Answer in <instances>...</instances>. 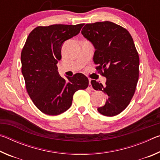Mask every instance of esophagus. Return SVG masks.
I'll use <instances>...</instances> for the list:
<instances>
[{
  "mask_svg": "<svg viewBox=\"0 0 160 160\" xmlns=\"http://www.w3.org/2000/svg\"><path fill=\"white\" fill-rule=\"evenodd\" d=\"M91 79H89V86H88V89L89 90H92V87L91 85Z\"/></svg>",
  "mask_w": 160,
  "mask_h": 160,
  "instance_id": "obj_1",
  "label": "esophagus"
}]
</instances>
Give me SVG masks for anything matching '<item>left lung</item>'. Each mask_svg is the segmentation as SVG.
<instances>
[{"instance_id": "8db88e82", "label": "left lung", "mask_w": 160, "mask_h": 160, "mask_svg": "<svg viewBox=\"0 0 160 160\" xmlns=\"http://www.w3.org/2000/svg\"><path fill=\"white\" fill-rule=\"evenodd\" d=\"M81 33L93 44L96 69L107 78L104 86L91 81L94 90L108 97L105 104L97 110L104 116L118 115L129 104L139 77V56L131 35L109 21L87 24Z\"/></svg>"}]
</instances>
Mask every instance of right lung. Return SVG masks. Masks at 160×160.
I'll use <instances>...</instances> for the list:
<instances>
[{
  "label": "right lung",
  "instance_id": "add662e5",
  "mask_svg": "<svg viewBox=\"0 0 160 160\" xmlns=\"http://www.w3.org/2000/svg\"><path fill=\"white\" fill-rule=\"evenodd\" d=\"M83 25L37 27L29 34L22 50V73L27 91L35 106L45 114L56 116L66 112L75 92L88 87L85 75L76 73L65 80L56 66L61 59L63 42L79 34Z\"/></svg>",
  "mask_w": 160,
  "mask_h": 160
}]
</instances>
